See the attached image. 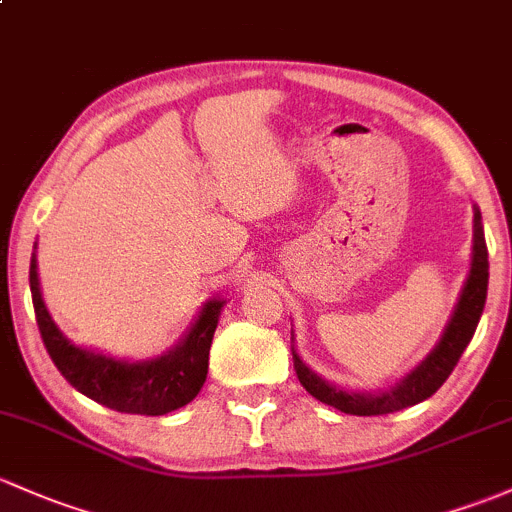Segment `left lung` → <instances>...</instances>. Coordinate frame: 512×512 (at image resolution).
Instances as JSON below:
<instances>
[{
  "label": "left lung",
  "mask_w": 512,
  "mask_h": 512,
  "mask_svg": "<svg viewBox=\"0 0 512 512\" xmlns=\"http://www.w3.org/2000/svg\"><path fill=\"white\" fill-rule=\"evenodd\" d=\"M488 292V247L483 238L481 211L473 208V262L471 274L464 284L459 304H456L454 316H451L449 326H446L444 336L437 343L432 353L422 360V365L412 370L402 383L383 392V395H358V392L338 390V387L328 385L319 375L311 373L297 353H294V370H297L299 383L311 397H316L324 405L336 407V410L346 414H358V417H378V414L400 412L405 407L417 405V402L427 400L451 375V370L459 363L461 353L471 343L473 333H476L478 319L486 306Z\"/></svg>",
  "instance_id": "1"
}]
</instances>
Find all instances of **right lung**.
Masks as SVG:
<instances>
[{
    "mask_svg": "<svg viewBox=\"0 0 512 512\" xmlns=\"http://www.w3.org/2000/svg\"><path fill=\"white\" fill-rule=\"evenodd\" d=\"M29 284L43 346L63 378L90 400L115 412L159 417V414L188 405L206 383L208 353H211L213 333L225 301H208L196 324L174 351L161 358L144 360V363H127V360L75 348L58 331L41 299L36 255L31 257Z\"/></svg>",
    "mask_w": 512,
    "mask_h": 512,
    "instance_id": "right-lung-1",
    "label": "right lung"
}]
</instances>
